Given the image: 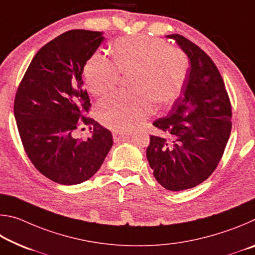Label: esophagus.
I'll use <instances>...</instances> for the list:
<instances>
[{"label": "esophagus", "instance_id": "esophagus-1", "mask_svg": "<svg viewBox=\"0 0 255 255\" xmlns=\"http://www.w3.org/2000/svg\"><path fill=\"white\" fill-rule=\"evenodd\" d=\"M112 136H114V140L115 141H122L128 135H127V133H125V132H114V135H112Z\"/></svg>", "mask_w": 255, "mask_h": 255}]
</instances>
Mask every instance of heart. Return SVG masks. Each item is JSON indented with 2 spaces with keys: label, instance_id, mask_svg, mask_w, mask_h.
<instances>
[{
  "label": "heart",
  "instance_id": "obj_1",
  "mask_svg": "<svg viewBox=\"0 0 255 255\" xmlns=\"http://www.w3.org/2000/svg\"><path fill=\"white\" fill-rule=\"evenodd\" d=\"M114 62L100 51L84 65V80L90 92L102 96L112 91L120 75L131 76L133 94H112L98 103L101 124L117 131H128L143 124L152 112V100L169 103L179 96L188 72L187 56L156 37H123L111 46Z\"/></svg>",
  "mask_w": 255,
  "mask_h": 255
}]
</instances>
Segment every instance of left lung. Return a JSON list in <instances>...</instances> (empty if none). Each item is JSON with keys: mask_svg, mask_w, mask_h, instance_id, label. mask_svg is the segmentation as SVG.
Wrapping results in <instances>:
<instances>
[{"mask_svg": "<svg viewBox=\"0 0 255 255\" xmlns=\"http://www.w3.org/2000/svg\"><path fill=\"white\" fill-rule=\"evenodd\" d=\"M188 56L181 94L153 126L166 137H149L146 149L157 182L182 191L204 182L217 167L232 129V108L222 75L204 50L181 34H167Z\"/></svg>", "mask_w": 255, "mask_h": 255, "instance_id": "1", "label": "left lung"}]
</instances>
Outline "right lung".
I'll return each instance as SVG.
<instances>
[{"instance_id": "right-lung-1", "label": "right lung", "mask_w": 255, "mask_h": 255, "mask_svg": "<svg viewBox=\"0 0 255 255\" xmlns=\"http://www.w3.org/2000/svg\"><path fill=\"white\" fill-rule=\"evenodd\" d=\"M103 40V32L82 29L56 37L34 55L15 94L14 117L25 153L56 183L89 180L114 144L110 130L84 117L91 103L82 73ZM80 124L93 132L86 141L72 137Z\"/></svg>"}]
</instances>
